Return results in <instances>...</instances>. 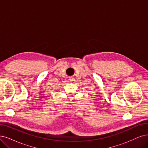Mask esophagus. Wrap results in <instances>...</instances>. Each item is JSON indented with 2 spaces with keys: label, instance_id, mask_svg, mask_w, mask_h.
<instances>
[{
  "label": "esophagus",
  "instance_id": "esophagus-1",
  "mask_svg": "<svg viewBox=\"0 0 148 148\" xmlns=\"http://www.w3.org/2000/svg\"><path fill=\"white\" fill-rule=\"evenodd\" d=\"M74 77H70L69 79V80L70 81V82H73V81H74Z\"/></svg>",
  "mask_w": 148,
  "mask_h": 148
}]
</instances>
